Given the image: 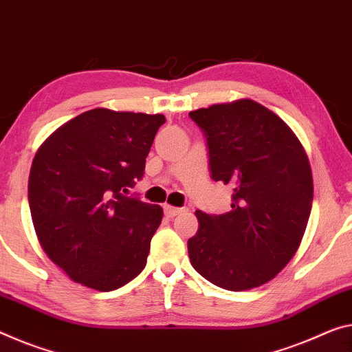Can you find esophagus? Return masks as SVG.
Wrapping results in <instances>:
<instances>
[{
	"label": "esophagus",
	"mask_w": 352,
	"mask_h": 352,
	"mask_svg": "<svg viewBox=\"0 0 352 352\" xmlns=\"http://www.w3.org/2000/svg\"><path fill=\"white\" fill-rule=\"evenodd\" d=\"M164 210H165V214L168 215V217H176V215H179L182 212L181 208L170 206V204H166V206H164Z\"/></svg>",
	"instance_id": "34e87169"
}]
</instances>
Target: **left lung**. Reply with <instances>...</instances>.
<instances>
[{"label":"left lung","mask_w":352,"mask_h":352,"mask_svg":"<svg viewBox=\"0 0 352 352\" xmlns=\"http://www.w3.org/2000/svg\"><path fill=\"white\" fill-rule=\"evenodd\" d=\"M188 116L206 137L210 177L234 192L230 212H195L190 263L223 289L256 288L289 263L304 237L313 201L307 153L286 122L255 100L210 105Z\"/></svg>","instance_id":"8db88e82"}]
</instances>
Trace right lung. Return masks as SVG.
I'll list each match as a JSON object with an SVG mask.
<instances>
[{"label":"right lung","instance_id":"add662e5","mask_svg":"<svg viewBox=\"0 0 352 352\" xmlns=\"http://www.w3.org/2000/svg\"><path fill=\"white\" fill-rule=\"evenodd\" d=\"M165 121L94 108L37 149L28 181L32 225L47 256L74 282L107 293L144 269L164 210L122 193L143 177Z\"/></svg>","mask_w":352,"mask_h":352}]
</instances>
